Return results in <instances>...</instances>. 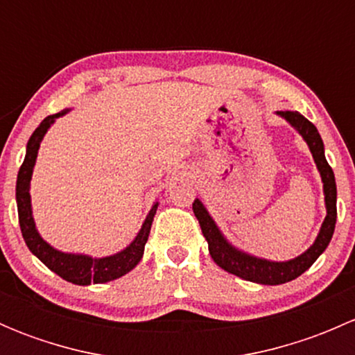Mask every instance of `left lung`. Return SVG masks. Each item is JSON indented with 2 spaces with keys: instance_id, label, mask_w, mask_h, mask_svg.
I'll use <instances>...</instances> for the list:
<instances>
[{
  "instance_id": "8db88e82",
  "label": "left lung",
  "mask_w": 355,
  "mask_h": 355,
  "mask_svg": "<svg viewBox=\"0 0 355 355\" xmlns=\"http://www.w3.org/2000/svg\"><path fill=\"white\" fill-rule=\"evenodd\" d=\"M277 114L284 118V120H287L302 135L311 155H313L318 171H320L321 182H323L327 216H324L323 225L320 228V234H318L313 245L307 250H304L300 256L288 261H270L264 259V257L252 256V254L232 245L227 241V237L218 228L216 221L207 213V209L199 199H196L194 204H192V209H194L196 218L199 220L200 230H202V235L206 237L209 254L214 263L220 268H223L225 271H228V273L235 275V277H241L242 280L254 282V284L261 285L287 284V282H292L297 277H300L306 270H309L314 261L324 252V249L330 244L336 223L335 175H333L331 166L328 164L327 157H324V144L320 132L299 111H277Z\"/></svg>"
}]
</instances>
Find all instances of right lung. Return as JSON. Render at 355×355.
<instances>
[{
    "label": "right lung",
    "instance_id": "right-lung-1",
    "mask_svg": "<svg viewBox=\"0 0 355 355\" xmlns=\"http://www.w3.org/2000/svg\"><path fill=\"white\" fill-rule=\"evenodd\" d=\"M70 110H63L56 114H49L41 121L34 134L31 135L27 142V149H25V159L19 170V177H17V209H19V223L20 230H22V237L27 244L28 250L37 257L41 263L51 271H55L58 277L63 280L70 282L75 285H91V284H106V282L116 280V278L123 277L128 271L134 270L142 259L144 254V245L148 242L149 232H151L153 220L159 202L153 204L151 211L146 216L144 223H142L141 230L135 235L134 241L130 242L123 250L111 256L105 257H92L89 254H73V252H63V250L55 249L51 244L41 237L35 227L34 216H32V202H31V178L32 171H34L35 159H37L39 146H41L42 139H44L46 132L49 130L56 118L67 114Z\"/></svg>",
    "mask_w": 355,
    "mask_h": 355
}]
</instances>
